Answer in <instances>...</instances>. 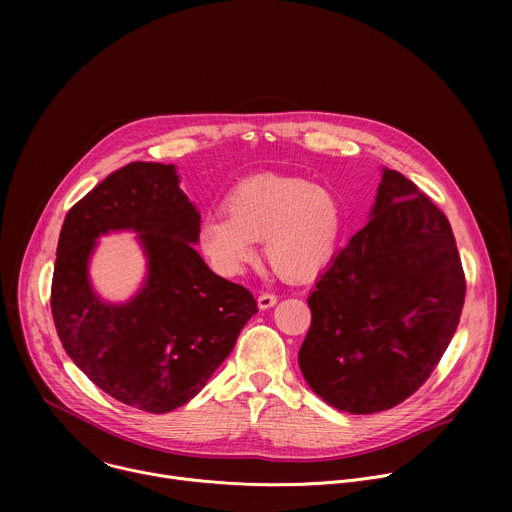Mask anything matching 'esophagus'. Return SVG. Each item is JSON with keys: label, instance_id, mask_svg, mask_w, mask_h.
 <instances>
[{"label": "esophagus", "instance_id": "1", "mask_svg": "<svg viewBox=\"0 0 512 512\" xmlns=\"http://www.w3.org/2000/svg\"><path fill=\"white\" fill-rule=\"evenodd\" d=\"M257 302H259L261 310H269V308H273L277 304V296L273 294V291H263Z\"/></svg>", "mask_w": 512, "mask_h": 512}]
</instances>
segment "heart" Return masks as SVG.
<instances>
[{"mask_svg": "<svg viewBox=\"0 0 512 512\" xmlns=\"http://www.w3.org/2000/svg\"><path fill=\"white\" fill-rule=\"evenodd\" d=\"M225 214H208L198 243L210 265L237 275L253 259V241H263L269 265L283 277L302 279L334 255L340 208L330 190L302 178L255 176L237 184Z\"/></svg>", "mask_w": 512, "mask_h": 512, "instance_id": "b5f03b06", "label": "heart"}]
</instances>
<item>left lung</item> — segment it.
<instances>
[{"instance_id":"left-lung-1","label":"left lung","mask_w":512,"mask_h":512,"mask_svg":"<svg viewBox=\"0 0 512 512\" xmlns=\"http://www.w3.org/2000/svg\"><path fill=\"white\" fill-rule=\"evenodd\" d=\"M466 277L446 214L385 170L371 221L332 259L308 298L304 379L354 415L411 397L442 360L462 316Z\"/></svg>"}]
</instances>
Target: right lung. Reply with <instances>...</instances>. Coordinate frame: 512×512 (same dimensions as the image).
Segmentation results:
<instances>
[{
  "label": "right lung",
  "mask_w": 512,
  "mask_h": 512,
  "mask_svg": "<svg viewBox=\"0 0 512 512\" xmlns=\"http://www.w3.org/2000/svg\"><path fill=\"white\" fill-rule=\"evenodd\" d=\"M200 214L172 164L131 162L72 206L58 239L50 308L77 367L113 399L150 413L190 401L231 354L257 302L196 253ZM141 232L151 273L125 307L103 305L86 275L94 239Z\"/></svg>",
  "instance_id": "right-lung-1"
}]
</instances>
